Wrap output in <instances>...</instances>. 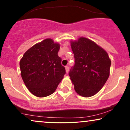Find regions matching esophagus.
I'll use <instances>...</instances> for the list:
<instances>
[{
  "instance_id": "34e87169",
  "label": "esophagus",
  "mask_w": 130,
  "mask_h": 130,
  "mask_svg": "<svg viewBox=\"0 0 130 130\" xmlns=\"http://www.w3.org/2000/svg\"><path fill=\"white\" fill-rule=\"evenodd\" d=\"M65 70H66V73H68L69 70H70V68H69V67H68V66L65 67Z\"/></svg>"
}]
</instances>
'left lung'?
Returning <instances> with one entry per match:
<instances>
[{
  "label": "left lung",
  "mask_w": 130,
  "mask_h": 130,
  "mask_svg": "<svg viewBox=\"0 0 130 130\" xmlns=\"http://www.w3.org/2000/svg\"><path fill=\"white\" fill-rule=\"evenodd\" d=\"M75 64L69 75L76 92L91 97L104 86L110 75L111 60L106 51L91 39L71 41Z\"/></svg>",
  "instance_id": "8db88e82"
}]
</instances>
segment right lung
<instances>
[{
  "label": "right lung",
  "mask_w": 130,
  "mask_h": 130,
  "mask_svg": "<svg viewBox=\"0 0 130 130\" xmlns=\"http://www.w3.org/2000/svg\"><path fill=\"white\" fill-rule=\"evenodd\" d=\"M60 44L44 39L28 49L20 61L21 76L28 90L38 97H45L56 91L65 74L58 56Z\"/></svg>",
  "instance_id": "right-lung-1"
}]
</instances>
